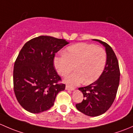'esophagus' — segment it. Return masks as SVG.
<instances>
[{"mask_svg": "<svg viewBox=\"0 0 133 133\" xmlns=\"http://www.w3.org/2000/svg\"><path fill=\"white\" fill-rule=\"evenodd\" d=\"M65 89H66V90H70V91H73V90H74V88H71L70 87H69V86H66V87H65Z\"/></svg>", "mask_w": 133, "mask_h": 133, "instance_id": "1", "label": "esophagus"}]
</instances>
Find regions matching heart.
Wrapping results in <instances>:
<instances>
[{
	"label": "heart",
	"mask_w": 133,
	"mask_h": 133,
	"mask_svg": "<svg viewBox=\"0 0 133 133\" xmlns=\"http://www.w3.org/2000/svg\"><path fill=\"white\" fill-rule=\"evenodd\" d=\"M106 63V51L101 46L81 43L69 46L65 55L54 58L57 73L66 76L74 70L76 72L65 79L66 84L74 87L84 81L85 84L95 81L102 74Z\"/></svg>",
	"instance_id": "obj_1"
}]
</instances>
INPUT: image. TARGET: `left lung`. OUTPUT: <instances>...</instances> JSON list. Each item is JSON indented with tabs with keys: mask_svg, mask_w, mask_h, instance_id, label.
<instances>
[{
	"mask_svg": "<svg viewBox=\"0 0 133 133\" xmlns=\"http://www.w3.org/2000/svg\"><path fill=\"white\" fill-rule=\"evenodd\" d=\"M104 46L106 49V66L102 74L94 83L87 87L79 88L84 97L76 107L79 111L90 117H97L106 112L111 107L117 95L120 69L118 61L114 51L108 43L94 39Z\"/></svg>",
	"mask_w": 133,
	"mask_h": 133,
	"instance_id": "obj_1",
	"label": "left lung"
}]
</instances>
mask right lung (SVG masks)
Masks as SVG:
<instances>
[{
    "instance_id": "add662e5",
    "label": "right lung",
    "mask_w": 133,
    "mask_h": 133,
    "mask_svg": "<svg viewBox=\"0 0 133 133\" xmlns=\"http://www.w3.org/2000/svg\"><path fill=\"white\" fill-rule=\"evenodd\" d=\"M65 39L39 36L23 46L14 65L13 87L18 102L26 111L39 113L53 106L65 88L54 66L56 53L68 44Z\"/></svg>"
}]
</instances>
